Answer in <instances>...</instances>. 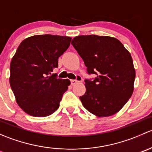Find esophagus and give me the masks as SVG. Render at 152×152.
Segmentation results:
<instances>
[{
	"instance_id": "obj_1",
	"label": "esophagus",
	"mask_w": 152,
	"mask_h": 152,
	"mask_svg": "<svg viewBox=\"0 0 152 152\" xmlns=\"http://www.w3.org/2000/svg\"><path fill=\"white\" fill-rule=\"evenodd\" d=\"M81 80H82V77L79 76H78L77 79H72V80H70V83H71L72 85H75L76 83H78L79 82H80Z\"/></svg>"
}]
</instances>
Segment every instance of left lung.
<instances>
[{"mask_svg": "<svg viewBox=\"0 0 152 152\" xmlns=\"http://www.w3.org/2000/svg\"><path fill=\"white\" fill-rule=\"evenodd\" d=\"M71 44L87 67L93 81L86 79L82 105L97 117L120 111L134 91L135 69L128 50L118 39L108 36L80 35Z\"/></svg>", "mask_w": 152, "mask_h": 152, "instance_id": "obj_1", "label": "left lung"}]
</instances>
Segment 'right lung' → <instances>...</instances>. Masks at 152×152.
I'll list each match as a JSON object with an SVG mask.
<instances>
[{
  "label": "right lung",
  "instance_id": "obj_1",
  "mask_svg": "<svg viewBox=\"0 0 152 152\" xmlns=\"http://www.w3.org/2000/svg\"><path fill=\"white\" fill-rule=\"evenodd\" d=\"M71 37L44 34L21 42L10 64V83L19 107L34 117H46L59 107L69 79L51 73L70 46Z\"/></svg>",
  "mask_w": 152,
  "mask_h": 152
}]
</instances>
